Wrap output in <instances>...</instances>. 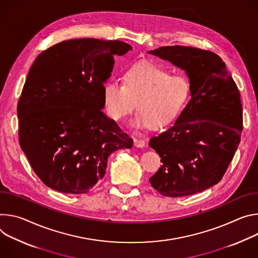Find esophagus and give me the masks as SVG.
Wrapping results in <instances>:
<instances>
[{"instance_id":"1","label":"esophagus","mask_w":258,"mask_h":258,"mask_svg":"<svg viewBox=\"0 0 258 258\" xmlns=\"http://www.w3.org/2000/svg\"><path fill=\"white\" fill-rule=\"evenodd\" d=\"M133 144H134V147L142 149V148L145 147L146 142H145V140H142V139H137V138H134V139H133Z\"/></svg>"}]
</instances>
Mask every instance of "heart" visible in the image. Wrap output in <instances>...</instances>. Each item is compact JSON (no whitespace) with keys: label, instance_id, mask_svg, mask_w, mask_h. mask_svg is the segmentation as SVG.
<instances>
[{"label":"heart","instance_id":"1","mask_svg":"<svg viewBox=\"0 0 258 258\" xmlns=\"http://www.w3.org/2000/svg\"><path fill=\"white\" fill-rule=\"evenodd\" d=\"M122 84L107 82L102 98L107 116L116 122L130 114L136 103L138 113L130 122L135 129L163 130L173 125L185 111L191 98V85L182 76H172L152 63H138L128 69Z\"/></svg>","mask_w":258,"mask_h":258}]
</instances>
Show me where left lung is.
I'll return each mask as SVG.
<instances>
[{"label":"left lung","instance_id":"left-lung-1","mask_svg":"<svg viewBox=\"0 0 258 258\" xmlns=\"http://www.w3.org/2000/svg\"><path fill=\"white\" fill-rule=\"evenodd\" d=\"M185 72L191 98L174 126L150 140L163 165L150 178L166 197L194 195L218 183L241 140L240 92L225 63L211 52L167 46L149 51Z\"/></svg>","mask_w":258,"mask_h":258}]
</instances>
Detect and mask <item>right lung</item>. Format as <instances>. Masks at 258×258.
<instances>
[{
	"label": "right lung",
	"mask_w": 258,
	"mask_h": 258,
	"mask_svg": "<svg viewBox=\"0 0 258 258\" xmlns=\"http://www.w3.org/2000/svg\"><path fill=\"white\" fill-rule=\"evenodd\" d=\"M132 47L114 40L75 39L43 51L17 105L19 144L38 177L64 194L88 192L114 151L133 140L102 111L113 57Z\"/></svg>",
	"instance_id": "add662e5"
}]
</instances>
